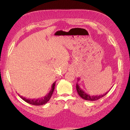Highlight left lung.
<instances>
[{
    "label": "left lung",
    "mask_w": 130,
    "mask_h": 130,
    "mask_svg": "<svg viewBox=\"0 0 130 130\" xmlns=\"http://www.w3.org/2000/svg\"><path fill=\"white\" fill-rule=\"evenodd\" d=\"M77 80L78 81L79 80V79L78 78ZM76 90H77V92L78 95H79L82 98V99H84L86 100H89V101H95L98 99H100V98L105 96L109 92V91L107 92L106 93L103 94V95H95H95H89V94L86 93V92L84 91V90L80 88V85L78 83H76Z\"/></svg>",
    "instance_id": "left-lung-1"
}]
</instances>
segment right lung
<instances>
[{
	"label": "right lung",
	"mask_w": 130,
	"mask_h": 130,
	"mask_svg": "<svg viewBox=\"0 0 130 130\" xmlns=\"http://www.w3.org/2000/svg\"><path fill=\"white\" fill-rule=\"evenodd\" d=\"M55 84H56V82H54L52 86V88L51 89L50 92L48 93V95H46V96H45L43 98H39V99H26V98L23 97L22 96H20L23 100L31 105H36V106H40V105H44L46 103H48V101H49V100L50 99L51 97H52V94L54 92V90L55 89Z\"/></svg>",
	"instance_id": "1"
}]
</instances>
